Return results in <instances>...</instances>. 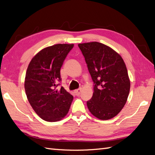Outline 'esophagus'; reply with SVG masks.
I'll return each instance as SVG.
<instances>
[{
    "label": "esophagus",
    "mask_w": 155,
    "mask_h": 155,
    "mask_svg": "<svg viewBox=\"0 0 155 155\" xmlns=\"http://www.w3.org/2000/svg\"><path fill=\"white\" fill-rule=\"evenodd\" d=\"M74 93H75V94L77 95V96H80V94H81V88H78V89L75 90V91H74Z\"/></svg>",
    "instance_id": "1"
}]
</instances>
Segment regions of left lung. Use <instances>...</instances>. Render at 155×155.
<instances>
[{
    "label": "left lung",
    "mask_w": 155,
    "mask_h": 155,
    "mask_svg": "<svg viewBox=\"0 0 155 155\" xmlns=\"http://www.w3.org/2000/svg\"><path fill=\"white\" fill-rule=\"evenodd\" d=\"M94 83L93 96L87 106L94 117L109 120L117 116L128 99L130 81L123 59L104 44H78Z\"/></svg>",
    "instance_id": "left-lung-1"
}]
</instances>
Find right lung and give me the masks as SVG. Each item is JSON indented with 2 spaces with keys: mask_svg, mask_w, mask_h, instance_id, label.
<instances>
[{
  "mask_svg": "<svg viewBox=\"0 0 155 155\" xmlns=\"http://www.w3.org/2000/svg\"><path fill=\"white\" fill-rule=\"evenodd\" d=\"M73 44H58L41 50L31 59L25 78V90L30 105L38 115L48 122L61 120L68 113L73 96L63 87L60 69Z\"/></svg>",
  "mask_w": 155,
  "mask_h": 155,
  "instance_id": "obj_1",
  "label": "right lung"
}]
</instances>
